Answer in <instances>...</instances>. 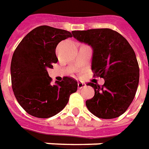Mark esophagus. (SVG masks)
<instances>
[{
    "instance_id": "1",
    "label": "esophagus",
    "mask_w": 149,
    "mask_h": 149,
    "mask_svg": "<svg viewBox=\"0 0 149 149\" xmlns=\"http://www.w3.org/2000/svg\"><path fill=\"white\" fill-rule=\"evenodd\" d=\"M84 87H86V84L84 83H82V82H79L78 83V88H79V89H81V88H84Z\"/></svg>"
}]
</instances>
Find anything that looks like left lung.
<instances>
[{
	"instance_id": "8db88e82",
	"label": "left lung",
	"mask_w": 149,
	"mask_h": 149,
	"mask_svg": "<svg viewBox=\"0 0 149 149\" xmlns=\"http://www.w3.org/2000/svg\"><path fill=\"white\" fill-rule=\"evenodd\" d=\"M73 37L93 49L92 70L105 79L94 88L93 98L86 101L91 113L102 119L116 118L131 104L137 91L139 68L134 50L122 35L110 29L73 31Z\"/></svg>"
}]
</instances>
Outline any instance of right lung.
Here are the masks:
<instances>
[{"label":"right lung","mask_w":149,"mask_h":149,"mask_svg":"<svg viewBox=\"0 0 149 149\" xmlns=\"http://www.w3.org/2000/svg\"><path fill=\"white\" fill-rule=\"evenodd\" d=\"M72 34L69 31L42 25L35 28L22 39L13 54L10 65L12 88L18 102L27 113L49 118L64 109L78 83L65 77L52 84L47 69L58 59L56 48Z\"/></svg>","instance_id":"obj_1"}]
</instances>
